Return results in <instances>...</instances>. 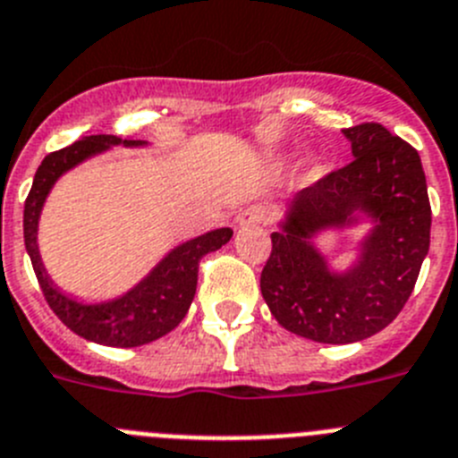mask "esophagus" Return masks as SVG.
I'll list each match as a JSON object with an SVG mask.
<instances>
[{
	"label": "esophagus",
	"instance_id": "34e87169",
	"mask_svg": "<svg viewBox=\"0 0 458 458\" xmlns=\"http://www.w3.org/2000/svg\"><path fill=\"white\" fill-rule=\"evenodd\" d=\"M267 221V209L265 208H249L237 216V224L239 225H259Z\"/></svg>",
	"mask_w": 458,
	"mask_h": 458
}]
</instances>
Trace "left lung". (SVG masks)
Here are the masks:
<instances>
[{
	"mask_svg": "<svg viewBox=\"0 0 458 458\" xmlns=\"http://www.w3.org/2000/svg\"><path fill=\"white\" fill-rule=\"evenodd\" d=\"M353 159L301 189L278 233H271L259 290L280 327L324 344H349L383 331L402 312L429 253L431 205L420 155L378 123L347 127ZM375 228L359 265L327 271L312 233L355 223Z\"/></svg>",
	"mask_w": 458,
	"mask_h": 458,
	"instance_id": "1",
	"label": "left lung"
}]
</instances>
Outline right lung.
<instances>
[{
  "mask_svg": "<svg viewBox=\"0 0 458 458\" xmlns=\"http://www.w3.org/2000/svg\"><path fill=\"white\" fill-rule=\"evenodd\" d=\"M143 146V141H121L114 134H96L75 141L72 146L49 152L40 162L34 175V184L24 200V246L34 265L36 278L43 290L47 306L55 315L64 321L72 333L84 340L106 344V347H141L148 342L166 335L187 315L196 294L199 283L200 259L212 250L228 244L233 237L230 228L212 230L208 234L184 242L182 246L173 249L166 258L159 262L134 290L123 294L121 299L98 303V306H84L77 301L68 299L55 287V283L45 274L40 262L36 233H38V216L43 209L49 189L56 180L77 166L84 159L93 157L98 152L106 150L109 146Z\"/></svg>",
  "mask_w": 458,
  "mask_h": 458,
  "instance_id": "1",
  "label": "right lung"
}]
</instances>
